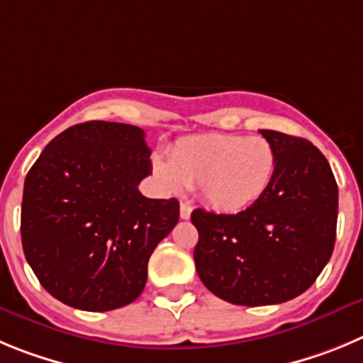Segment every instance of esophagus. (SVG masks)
I'll return each instance as SVG.
<instances>
[{
  "mask_svg": "<svg viewBox=\"0 0 363 363\" xmlns=\"http://www.w3.org/2000/svg\"><path fill=\"white\" fill-rule=\"evenodd\" d=\"M191 217V206L188 202H181V218H189Z\"/></svg>",
  "mask_w": 363,
  "mask_h": 363,
  "instance_id": "1",
  "label": "esophagus"
}]
</instances>
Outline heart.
Instances as JSON below:
<instances>
[{
	"mask_svg": "<svg viewBox=\"0 0 363 363\" xmlns=\"http://www.w3.org/2000/svg\"><path fill=\"white\" fill-rule=\"evenodd\" d=\"M277 169L273 146L264 137L204 133L181 139L168 162H155L161 181L174 191L202 188L218 213H240L267 191Z\"/></svg>",
	"mask_w": 363,
	"mask_h": 363,
	"instance_id": "obj_1",
	"label": "heart"
}]
</instances>
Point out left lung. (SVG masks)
Segmentation results:
<instances>
[{"label":"left lung","mask_w":363,"mask_h":363,"mask_svg":"<svg viewBox=\"0 0 363 363\" xmlns=\"http://www.w3.org/2000/svg\"><path fill=\"white\" fill-rule=\"evenodd\" d=\"M277 155L273 182L251 208L217 215L201 208L194 259L202 284L237 306H271L302 295L335 247L338 186L315 145L260 130Z\"/></svg>","instance_id":"left-lung-1"}]
</instances>
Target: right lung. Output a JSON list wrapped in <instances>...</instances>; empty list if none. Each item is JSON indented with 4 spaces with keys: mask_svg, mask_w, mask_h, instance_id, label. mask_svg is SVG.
I'll list each match as a JSON object with an SVG mask.
<instances>
[{
    "mask_svg": "<svg viewBox=\"0 0 363 363\" xmlns=\"http://www.w3.org/2000/svg\"><path fill=\"white\" fill-rule=\"evenodd\" d=\"M145 130L88 121L54 137L25 179L21 242L41 286L83 311L133 302L148 260L179 222L177 199H148Z\"/></svg>",
    "mask_w": 363,
    "mask_h": 363,
    "instance_id": "add662e5",
    "label": "right lung"
}]
</instances>
